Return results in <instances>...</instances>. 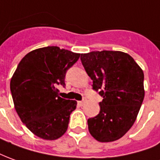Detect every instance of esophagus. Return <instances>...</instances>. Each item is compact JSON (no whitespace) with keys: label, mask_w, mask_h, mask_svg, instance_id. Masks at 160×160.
I'll return each mask as SVG.
<instances>
[{"label":"esophagus","mask_w":160,"mask_h":160,"mask_svg":"<svg viewBox=\"0 0 160 160\" xmlns=\"http://www.w3.org/2000/svg\"><path fill=\"white\" fill-rule=\"evenodd\" d=\"M85 102H86V99H84L83 100H81V101H79L78 103H79V105H80V106H83L84 104H85Z\"/></svg>","instance_id":"obj_1"}]
</instances>
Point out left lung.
<instances>
[{"label":"left lung","mask_w":160,"mask_h":160,"mask_svg":"<svg viewBox=\"0 0 160 160\" xmlns=\"http://www.w3.org/2000/svg\"><path fill=\"white\" fill-rule=\"evenodd\" d=\"M84 68L99 91V113L88 119L90 134L99 142H112L134 124L145 97L144 72L133 58L120 51L81 53Z\"/></svg>","instance_id":"left-lung-1"}]
</instances>
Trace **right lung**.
I'll return each instance as SVG.
<instances>
[{"label": "right lung", "instance_id": "add662e5", "mask_svg": "<svg viewBox=\"0 0 160 160\" xmlns=\"http://www.w3.org/2000/svg\"><path fill=\"white\" fill-rule=\"evenodd\" d=\"M80 53L46 47L22 58L10 80L15 111L33 134L46 140L61 138L68 130L76 100L62 99L58 86H65V76Z\"/></svg>", "mask_w": 160, "mask_h": 160}]
</instances>
